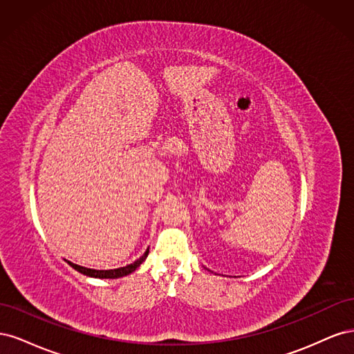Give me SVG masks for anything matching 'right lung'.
Wrapping results in <instances>:
<instances>
[{
  "instance_id": "right-lung-1",
  "label": "right lung",
  "mask_w": 354,
  "mask_h": 354,
  "mask_svg": "<svg viewBox=\"0 0 354 354\" xmlns=\"http://www.w3.org/2000/svg\"><path fill=\"white\" fill-rule=\"evenodd\" d=\"M149 254V248L146 250V252L140 257V259H137L134 263L128 264L125 267H120V269H112V270H94V269H87V267H82V266H78L75 264L72 261H68L66 263L72 267V269H75L77 272L85 274V276H90V277H97V279H118V277H122V276H127L133 273L136 269H138L140 267V264L146 260V257Z\"/></svg>"
}]
</instances>
